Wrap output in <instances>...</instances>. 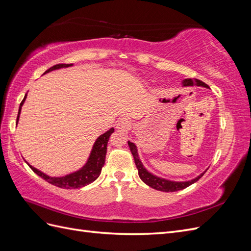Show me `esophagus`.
<instances>
[{
    "label": "esophagus",
    "instance_id": "1",
    "mask_svg": "<svg viewBox=\"0 0 251 251\" xmlns=\"http://www.w3.org/2000/svg\"><path fill=\"white\" fill-rule=\"evenodd\" d=\"M130 120L127 118H121L116 125V128L118 131H127L128 127H130Z\"/></svg>",
    "mask_w": 251,
    "mask_h": 251
}]
</instances>
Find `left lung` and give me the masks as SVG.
Returning a JSON list of instances; mask_svg holds the SVG:
<instances>
[{
    "label": "left lung",
    "instance_id": "8db88e82",
    "mask_svg": "<svg viewBox=\"0 0 251 251\" xmlns=\"http://www.w3.org/2000/svg\"><path fill=\"white\" fill-rule=\"evenodd\" d=\"M182 86L183 87H192V86H200V87H204V88H207L209 89V87L206 85V83L199 80V79H193V78H186L182 80ZM128 147H130V150L133 154L134 157V160H135V164L137 166V170H138V175L140 179L146 183L147 185H149L150 187L157 189V191H160V192H165V193H172V192H177V191H181V189H184L187 186L192 185L195 182L198 181L203 175L204 173L206 172H203L202 174H200L199 176H197L196 178L192 179V180H188V181H172V180H168V179H164L161 177H158L156 175L150 173L146 168H144L139 155H138V150L137 147H136V144L131 142V141H127Z\"/></svg>",
    "mask_w": 251,
    "mask_h": 251
}]
</instances>
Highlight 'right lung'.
Here are the masks:
<instances>
[{
  "label": "right lung",
  "mask_w": 251,
  "mask_h": 251,
  "mask_svg": "<svg viewBox=\"0 0 251 251\" xmlns=\"http://www.w3.org/2000/svg\"><path fill=\"white\" fill-rule=\"evenodd\" d=\"M73 66V64H58L53 66L45 72L44 74L49 73L53 70H57L60 69V68H68ZM27 97V94L25 95L24 100H22L20 104V109L18 113V118H17V125L19 123V118H20V114L23 104L25 102V100ZM114 132V127H111L109 131L103 133L100 135V137L96 139L94 142V146L92 148V151H91L90 156L88 158V160L86 164L82 166V168L76 172H73L71 174H68L66 176L63 177H50L48 175L45 173L39 171L37 169L33 168V166L30 165L27 161V164L30 166L37 176H40L43 178L45 181H47L48 183L60 187V188H66V189H71V188H80L86 186L90 183H92L93 181H95L101 173V169L104 164L105 161V154H107V146H108V141L111 134Z\"/></svg>",
  "instance_id": "right-lung-1"
}]
</instances>
